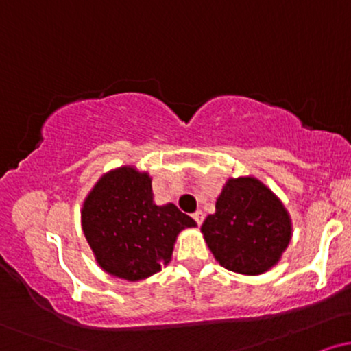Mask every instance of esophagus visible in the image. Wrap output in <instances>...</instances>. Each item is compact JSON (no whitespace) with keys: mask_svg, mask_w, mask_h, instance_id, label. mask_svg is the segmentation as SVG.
I'll list each match as a JSON object with an SVG mask.
<instances>
[{"mask_svg":"<svg viewBox=\"0 0 351 351\" xmlns=\"http://www.w3.org/2000/svg\"><path fill=\"white\" fill-rule=\"evenodd\" d=\"M193 219L196 221V224H198V226H201V223H203V219H204L203 211H196V213H193Z\"/></svg>","mask_w":351,"mask_h":351,"instance_id":"esophagus-1","label":"esophagus"}]
</instances>
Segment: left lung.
<instances>
[{
    "label": "left lung",
    "instance_id": "obj_1",
    "mask_svg": "<svg viewBox=\"0 0 351 351\" xmlns=\"http://www.w3.org/2000/svg\"><path fill=\"white\" fill-rule=\"evenodd\" d=\"M215 259L228 271L259 276L280 261L292 237L282 201L254 176L229 178L216 199V213L201 226Z\"/></svg>",
    "mask_w": 351,
    "mask_h": 351
}]
</instances>
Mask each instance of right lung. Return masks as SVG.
<instances>
[{
    "instance_id": "1",
    "label": "right lung",
    "mask_w": 351,
    "mask_h": 351,
    "mask_svg": "<svg viewBox=\"0 0 351 351\" xmlns=\"http://www.w3.org/2000/svg\"><path fill=\"white\" fill-rule=\"evenodd\" d=\"M80 219L100 267L130 282L162 271L180 232L196 226L173 203L156 206L150 175L135 167L106 173L84 201Z\"/></svg>"
}]
</instances>
